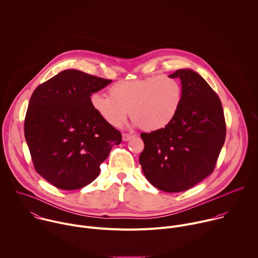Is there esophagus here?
Returning a JSON list of instances; mask_svg holds the SVG:
<instances>
[{
	"label": "esophagus",
	"mask_w": 258,
	"mask_h": 258,
	"mask_svg": "<svg viewBox=\"0 0 258 258\" xmlns=\"http://www.w3.org/2000/svg\"><path fill=\"white\" fill-rule=\"evenodd\" d=\"M133 137H134V136L131 135V134H123V135H122V140H123L124 142H126V141H130Z\"/></svg>",
	"instance_id": "34e87169"
}]
</instances>
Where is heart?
<instances>
[{"instance_id": "obj_1", "label": "heart", "mask_w": 258, "mask_h": 258, "mask_svg": "<svg viewBox=\"0 0 258 258\" xmlns=\"http://www.w3.org/2000/svg\"><path fill=\"white\" fill-rule=\"evenodd\" d=\"M108 95L93 93L90 104L107 123L120 127L131 117L148 132L160 131L174 120L183 99L181 82L172 76L155 75L139 80L119 81Z\"/></svg>"}]
</instances>
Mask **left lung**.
I'll return each mask as SVG.
<instances>
[{"label":"left lung","instance_id":"1","mask_svg":"<svg viewBox=\"0 0 258 258\" xmlns=\"http://www.w3.org/2000/svg\"><path fill=\"white\" fill-rule=\"evenodd\" d=\"M181 80L180 109L166 127L142 133L145 148L139 161L148 181L166 192L187 190L213 173L226 139L221 100L198 73L171 74Z\"/></svg>","mask_w":258,"mask_h":258}]
</instances>
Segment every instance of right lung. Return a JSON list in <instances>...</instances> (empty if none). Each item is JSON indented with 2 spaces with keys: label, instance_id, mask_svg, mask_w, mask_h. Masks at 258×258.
<instances>
[{
  "label": "right lung",
  "instance_id": "obj_1",
  "mask_svg": "<svg viewBox=\"0 0 258 258\" xmlns=\"http://www.w3.org/2000/svg\"><path fill=\"white\" fill-rule=\"evenodd\" d=\"M111 80L66 70L40 84L28 104L24 135L36 172L53 186L91 183L121 134L92 108L90 96Z\"/></svg>",
  "mask_w": 258,
  "mask_h": 258
}]
</instances>
